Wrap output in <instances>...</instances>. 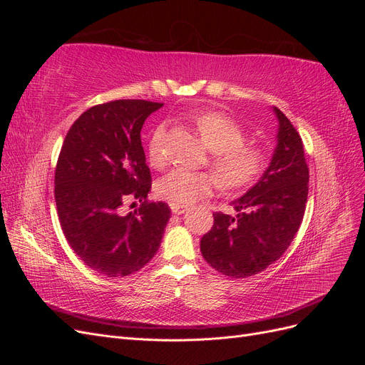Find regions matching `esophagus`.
Instances as JSON below:
<instances>
[{"mask_svg":"<svg viewBox=\"0 0 365 365\" xmlns=\"http://www.w3.org/2000/svg\"><path fill=\"white\" fill-rule=\"evenodd\" d=\"M170 210H172L173 215H182V213H185L187 207L181 205V204H170Z\"/></svg>","mask_w":365,"mask_h":365,"instance_id":"obj_1","label":"esophagus"}]
</instances>
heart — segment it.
<instances>
[{
  "mask_svg": "<svg viewBox=\"0 0 365 365\" xmlns=\"http://www.w3.org/2000/svg\"><path fill=\"white\" fill-rule=\"evenodd\" d=\"M195 126L204 145L213 152V169L227 189H242L257 180L267 168V149L244 141V129L225 114L202 113L195 118ZM163 137L164 126H158L148 143V158L153 168H163L165 163ZM217 184L216 176L208 172L173 169L160 180L157 192L173 204L189 205L212 195Z\"/></svg>",
  "mask_w": 365,
  "mask_h": 365,
  "instance_id": "1",
  "label": "heart"
}]
</instances>
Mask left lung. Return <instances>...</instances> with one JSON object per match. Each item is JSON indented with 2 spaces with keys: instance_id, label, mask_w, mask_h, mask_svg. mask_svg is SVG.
<instances>
[{
  "instance_id": "left-lung-1",
  "label": "left lung",
  "mask_w": 365,
  "mask_h": 365,
  "mask_svg": "<svg viewBox=\"0 0 365 365\" xmlns=\"http://www.w3.org/2000/svg\"><path fill=\"white\" fill-rule=\"evenodd\" d=\"M275 149L259 181L230 205L236 215L215 213L212 230L201 239L210 267L245 279L268 268L288 250L304 216L309 169L303 141L279 108Z\"/></svg>"
}]
</instances>
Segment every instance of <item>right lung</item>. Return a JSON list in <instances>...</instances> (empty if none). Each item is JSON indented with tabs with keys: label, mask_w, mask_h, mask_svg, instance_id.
I'll return each instance as SVG.
<instances>
[{
	"label": "right lung",
	"mask_w": 365,
	"mask_h": 365,
	"mask_svg": "<svg viewBox=\"0 0 365 365\" xmlns=\"http://www.w3.org/2000/svg\"><path fill=\"white\" fill-rule=\"evenodd\" d=\"M164 103L115 101L93 106L70 128L54 173V200L70 247L86 267L126 277L155 256L170 219L165 202H146L150 172L141 146L145 120ZM126 199L145 202L125 217Z\"/></svg>",
	"instance_id": "add662e5"
}]
</instances>
